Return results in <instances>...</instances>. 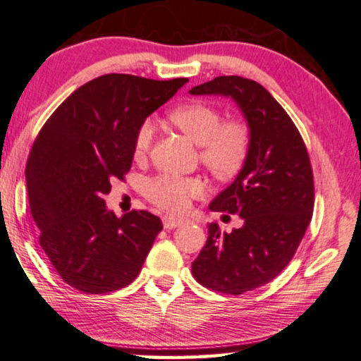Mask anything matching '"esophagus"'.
<instances>
[{"label":"esophagus","mask_w":361,"mask_h":361,"mask_svg":"<svg viewBox=\"0 0 361 361\" xmlns=\"http://www.w3.org/2000/svg\"><path fill=\"white\" fill-rule=\"evenodd\" d=\"M183 222H185V221L178 219V217H173V216H165L164 217L165 229H175V227H180Z\"/></svg>","instance_id":"1"}]
</instances>
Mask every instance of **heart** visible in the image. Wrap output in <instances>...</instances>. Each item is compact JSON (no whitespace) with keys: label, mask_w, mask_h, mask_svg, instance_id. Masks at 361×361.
I'll return each mask as SVG.
<instances>
[{"label":"heart","mask_w":361,"mask_h":361,"mask_svg":"<svg viewBox=\"0 0 361 361\" xmlns=\"http://www.w3.org/2000/svg\"><path fill=\"white\" fill-rule=\"evenodd\" d=\"M169 123L196 145L201 164L219 181H232L245 169L252 154L253 134L245 119L222 121V113L206 101L190 99L175 106L166 116ZM152 126L142 123L135 130L132 154L145 157L152 144ZM202 191V183L191 176L159 175L147 181L144 192L157 207L170 212L186 209L192 196Z\"/></svg>","instance_id":"b5f03b06"}]
</instances>
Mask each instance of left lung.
I'll list each match as a JSON object with an SVG mask.
<instances>
[{"instance_id":"1","label":"left lung","mask_w":361,"mask_h":361,"mask_svg":"<svg viewBox=\"0 0 361 361\" xmlns=\"http://www.w3.org/2000/svg\"><path fill=\"white\" fill-rule=\"evenodd\" d=\"M190 93L231 96L252 128L245 169L209 206L238 214L243 226L227 233L211 222L206 245L191 265L204 288L238 296L275 280L296 253L312 219L311 160L291 118L257 81L217 77Z\"/></svg>"}]
</instances>
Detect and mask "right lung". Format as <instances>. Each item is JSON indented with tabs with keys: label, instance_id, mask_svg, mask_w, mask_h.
<instances>
[{
	"label": "right lung",
	"instance_id": "1",
	"mask_svg": "<svg viewBox=\"0 0 361 361\" xmlns=\"http://www.w3.org/2000/svg\"><path fill=\"white\" fill-rule=\"evenodd\" d=\"M186 81L103 75L73 91L35 137L26 165L30 214L50 263L78 291L128 286L164 229L149 211L118 217L104 196L130 170L137 128Z\"/></svg>",
	"mask_w": 361,
	"mask_h": 361
}]
</instances>
